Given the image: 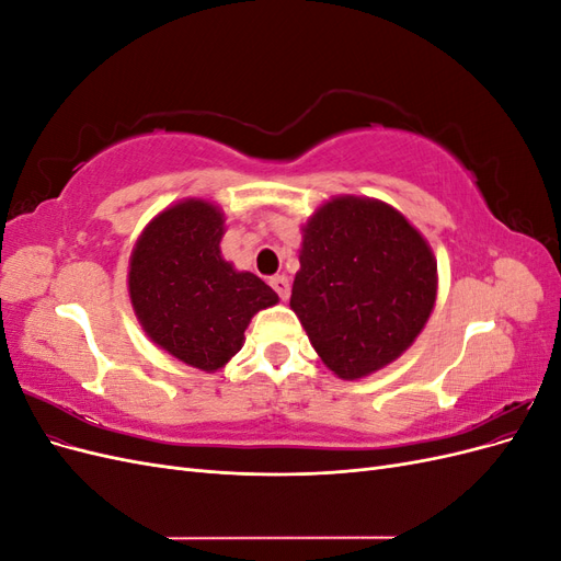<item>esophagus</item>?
<instances>
[{
  "label": "esophagus",
  "mask_w": 561,
  "mask_h": 561,
  "mask_svg": "<svg viewBox=\"0 0 561 561\" xmlns=\"http://www.w3.org/2000/svg\"><path fill=\"white\" fill-rule=\"evenodd\" d=\"M268 283H271V287H274L276 295H278L283 301H285L287 297H290V280H287V276H274Z\"/></svg>",
  "instance_id": "esophagus-1"
}]
</instances>
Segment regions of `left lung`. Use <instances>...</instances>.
Listing matches in <instances>:
<instances>
[{
	"label": "left lung",
	"instance_id": "8db88e82",
	"mask_svg": "<svg viewBox=\"0 0 561 561\" xmlns=\"http://www.w3.org/2000/svg\"><path fill=\"white\" fill-rule=\"evenodd\" d=\"M290 309L339 379H363L414 344L437 297V262L404 215L336 196L301 227Z\"/></svg>",
	"mask_w": 561,
	"mask_h": 561
}]
</instances>
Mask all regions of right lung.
I'll return each mask as SVG.
<instances>
[{"label":"right lung","instance_id":"obj_1","mask_svg":"<svg viewBox=\"0 0 561 561\" xmlns=\"http://www.w3.org/2000/svg\"><path fill=\"white\" fill-rule=\"evenodd\" d=\"M225 213L186 198L145 227L130 254L128 295L147 336L184 365L225 367L243 346L252 316L278 295L219 252Z\"/></svg>","mask_w":561,"mask_h":561}]
</instances>
